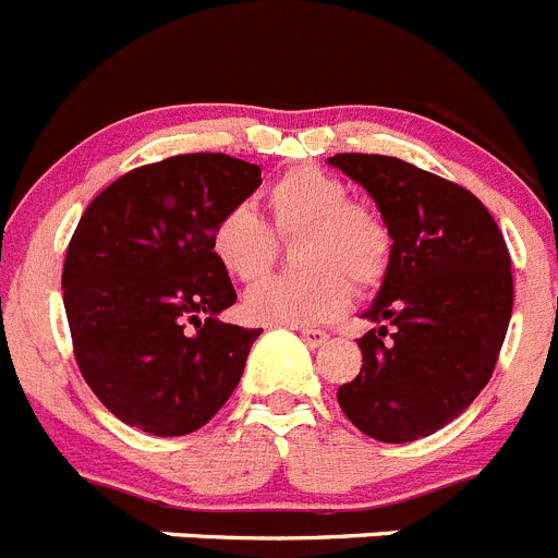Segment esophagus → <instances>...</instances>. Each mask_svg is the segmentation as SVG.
Segmentation results:
<instances>
[{
	"mask_svg": "<svg viewBox=\"0 0 558 558\" xmlns=\"http://www.w3.org/2000/svg\"><path fill=\"white\" fill-rule=\"evenodd\" d=\"M300 336H303V341L308 343V347H325L327 341H330V336H327L325 330H308V327H303V330H300Z\"/></svg>",
	"mask_w": 558,
	"mask_h": 558,
	"instance_id": "1",
	"label": "esophagus"
}]
</instances>
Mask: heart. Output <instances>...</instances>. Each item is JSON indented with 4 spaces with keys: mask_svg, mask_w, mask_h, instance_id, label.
Listing matches in <instances>:
<instances>
[{
    "mask_svg": "<svg viewBox=\"0 0 558 558\" xmlns=\"http://www.w3.org/2000/svg\"><path fill=\"white\" fill-rule=\"evenodd\" d=\"M275 231L300 233L296 275H278L244 296V314L258 325L308 327L350 308L352 286L379 289L393 262V233L379 211L350 201V186L327 170L303 165L267 190ZM215 262L231 278L253 283L275 262L278 239L247 203L226 208L208 233Z\"/></svg>",
    "mask_w": 558,
    "mask_h": 558,
    "instance_id": "heart-1",
    "label": "heart"
}]
</instances>
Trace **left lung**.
Segmentation results:
<instances>
[{"label":"left lung","instance_id":"obj_1","mask_svg":"<svg viewBox=\"0 0 558 558\" xmlns=\"http://www.w3.org/2000/svg\"><path fill=\"white\" fill-rule=\"evenodd\" d=\"M363 186L393 233V262L357 338L363 366L338 388L343 415L383 444L444 429L490 383L512 316V262L465 186L397 156L327 159Z\"/></svg>","mask_w":558,"mask_h":558}]
</instances>
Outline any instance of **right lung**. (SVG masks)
<instances>
[{"label":"right lung","instance_id":"1","mask_svg":"<svg viewBox=\"0 0 558 558\" xmlns=\"http://www.w3.org/2000/svg\"><path fill=\"white\" fill-rule=\"evenodd\" d=\"M258 184V165L181 154L121 175L85 208L65 253L62 303L82 377L123 424L190 435L242 379L262 330L217 319L236 291L208 233Z\"/></svg>","mask_w":558,"mask_h":558}]
</instances>
